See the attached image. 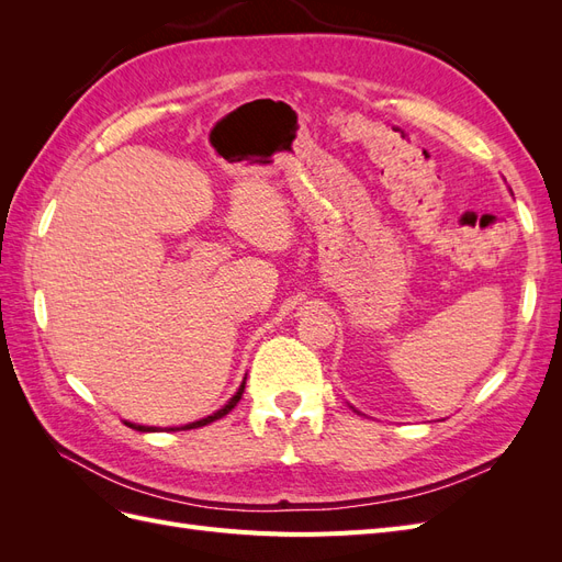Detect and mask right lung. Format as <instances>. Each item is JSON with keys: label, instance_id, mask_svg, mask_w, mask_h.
<instances>
[{"label": "right lung", "instance_id": "1", "mask_svg": "<svg viewBox=\"0 0 562 562\" xmlns=\"http://www.w3.org/2000/svg\"><path fill=\"white\" fill-rule=\"evenodd\" d=\"M244 389H246V380L241 382V386H239V391H236V394L220 407L217 413H213V415H209V417H203V419H199V422H192V424H184V427H171L168 431H178V429H199V427H206V424H211V422H215V419H220V417H225L227 413H232V407L241 401V396H244ZM126 427H131V429H135V431H159V427H143V424H133V422H124Z\"/></svg>", "mask_w": 562, "mask_h": 562}]
</instances>
